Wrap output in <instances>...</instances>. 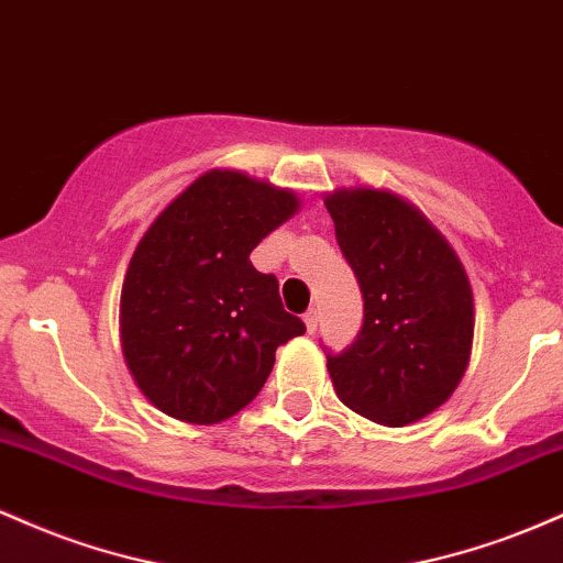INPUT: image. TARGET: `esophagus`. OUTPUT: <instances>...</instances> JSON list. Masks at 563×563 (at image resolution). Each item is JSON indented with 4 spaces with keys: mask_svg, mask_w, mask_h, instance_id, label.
Masks as SVG:
<instances>
[{
    "mask_svg": "<svg viewBox=\"0 0 563 563\" xmlns=\"http://www.w3.org/2000/svg\"><path fill=\"white\" fill-rule=\"evenodd\" d=\"M303 325H307V333L318 331V309H309V312H303Z\"/></svg>",
    "mask_w": 563,
    "mask_h": 563,
    "instance_id": "34e87169",
    "label": "esophagus"
}]
</instances>
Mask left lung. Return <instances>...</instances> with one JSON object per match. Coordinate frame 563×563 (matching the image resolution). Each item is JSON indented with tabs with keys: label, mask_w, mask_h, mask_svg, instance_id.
Returning a JSON list of instances; mask_svg holds the SVG:
<instances>
[{
	"label": "left lung",
	"mask_w": 563,
	"mask_h": 563,
	"mask_svg": "<svg viewBox=\"0 0 563 563\" xmlns=\"http://www.w3.org/2000/svg\"><path fill=\"white\" fill-rule=\"evenodd\" d=\"M322 200L365 299L357 341L328 357L333 389L373 423L421 421L448 402L468 367L474 290L466 267L397 192L339 187Z\"/></svg>",
	"instance_id": "8db88e82"
}]
</instances>
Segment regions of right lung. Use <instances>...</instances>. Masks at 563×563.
<instances>
[{
	"label": "right lung",
	"instance_id": "add662e5",
	"mask_svg": "<svg viewBox=\"0 0 563 563\" xmlns=\"http://www.w3.org/2000/svg\"><path fill=\"white\" fill-rule=\"evenodd\" d=\"M299 209L294 190L209 169L140 238L121 286V352L161 412L198 426L235 416L262 391L277 346L303 333L275 275L249 260Z\"/></svg>",
	"mask_w": 563,
	"mask_h": 563
}]
</instances>
